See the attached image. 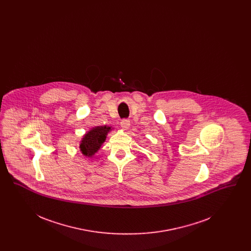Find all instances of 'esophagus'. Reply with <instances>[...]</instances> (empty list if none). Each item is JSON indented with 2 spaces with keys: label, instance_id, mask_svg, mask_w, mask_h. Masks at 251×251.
I'll return each instance as SVG.
<instances>
[{
  "label": "esophagus",
  "instance_id": "34e87169",
  "mask_svg": "<svg viewBox=\"0 0 251 251\" xmlns=\"http://www.w3.org/2000/svg\"><path fill=\"white\" fill-rule=\"evenodd\" d=\"M130 120H126V119H124V120H121L120 121V126L124 129V130H128L129 128H130Z\"/></svg>",
  "mask_w": 251,
  "mask_h": 251
}]
</instances>
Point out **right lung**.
<instances>
[{"label": "right lung", "instance_id": "1", "mask_svg": "<svg viewBox=\"0 0 251 251\" xmlns=\"http://www.w3.org/2000/svg\"><path fill=\"white\" fill-rule=\"evenodd\" d=\"M110 129L111 128L107 126H100L88 131L84 135L80 145L82 153L88 157L94 155L98 150L100 148V146L105 141L106 135Z\"/></svg>", "mask_w": 251, "mask_h": 251}]
</instances>
